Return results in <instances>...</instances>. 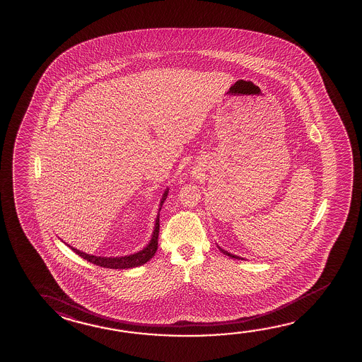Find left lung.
I'll use <instances>...</instances> for the list:
<instances>
[{"instance_id": "1", "label": "left lung", "mask_w": 362, "mask_h": 362, "mask_svg": "<svg viewBox=\"0 0 362 362\" xmlns=\"http://www.w3.org/2000/svg\"><path fill=\"white\" fill-rule=\"evenodd\" d=\"M220 250H221L222 253L226 254L228 257H230V258H236V259H240V257H236V255H234V254H230L228 252H226V250H223V249H221V247H218ZM243 259V258H241Z\"/></svg>"}]
</instances>
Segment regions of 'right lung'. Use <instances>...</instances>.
<instances>
[{
	"label": "right lung",
	"mask_w": 362,
	"mask_h": 362,
	"mask_svg": "<svg viewBox=\"0 0 362 362\" xmlns=\"http://www.w3.org/2000/svg\"><path fill=\"white\" fill-rule=\"evenodd\" d=\"M168 197V189L165 190L164 196L161 198L160 202V209L163 203ZM160 215L156 217V222H155V228H153V238L148 243L144 250H141L139 253L131 254V255H126V257H117V258H107V257H95V255H90V254L83 253L77 250L75 247H71V249L80 255L83 259L88 260L93 264L96 266L104 267V268H112V269H126V268H134V267L142 266L145 264L147 260L151 259L156 250H158V241H159V230H160Z\"/></svg>",
	"instance_id": "obj_1"
}]
</instances>
